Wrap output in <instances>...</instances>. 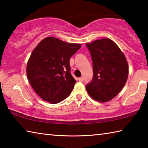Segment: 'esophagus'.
I'll return each instance as SVG.
<instances>
[{
    "label": "esophagus",
    "mask_w": 148,
    "mask_h": 148,
    "mask_svg": "<svg viewBox=\"0 0 148 148\" xmlns=\"http://www.w3.org/2000/svg\"><path fill=\"white\" fill-rule=\"evenodd\" d=\"M78 80L79 82H83L84 81V77H80L78 78Z\"/></svg>",
    "instance_id": "esophagus-1"
}]
</instances>
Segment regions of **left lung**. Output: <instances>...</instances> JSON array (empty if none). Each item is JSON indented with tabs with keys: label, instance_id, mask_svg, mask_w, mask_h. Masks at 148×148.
<instances>
[{
	"label": "left lung",
	"instance_id": "8db88e82",
	"mask_svg": "<svg viewBox=\"0 0 148 148\" xmlns=\"http://www.w3.org/2000/svg\"><path fill=\"white\" fill-rule=\"evenodd\" d=\"M92 61L93 77L86 86L92 99L106 102L114 99L126 84L128 62L124 53L110 38L96 40L86 44Z\"/></svg>",
	"mask_w": 148,
	"mask_h": 148
}]
</instances>
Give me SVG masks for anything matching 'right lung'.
<instances>
[{"instance_id":"add662e5","label":"right lung","mask_w":148,"mask_h":148,"mask_svg":"<svg viewBox=\"0 0 148 148\" xmlns=\"http://www.w3.org/2000/svg\"><path fill=\"white\" fill-rule=\"evenodd\" d=\"M81 46L47 37L32 51L27 62V76L44 101L57 104L71 95L76 81L70 72V59Z\"/></svg>"}]
</instances>
